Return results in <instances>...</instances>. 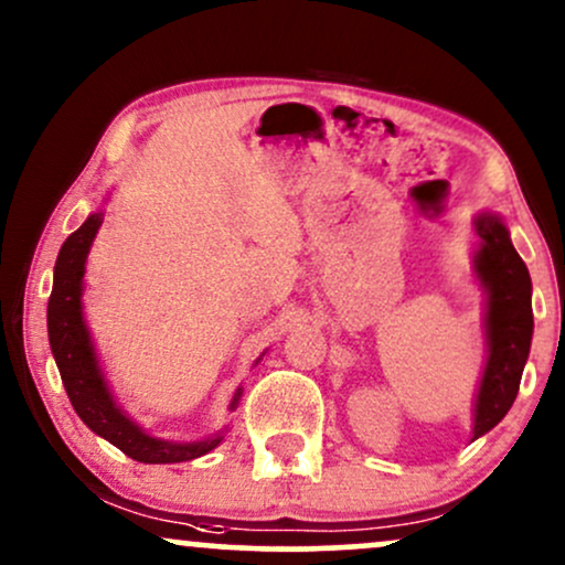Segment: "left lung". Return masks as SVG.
<instances>
[{
  "label": "left lung",
  "instance_id": "1",
  "mask_svg": "<svg viewBox=\"0 0 565 565\" xmlns=\"http://www.w3.org/2000/svg\"><path fill=\"white\" fill-rule=\"evenodd\" d=\"M478 276L489 289V361L476 404L472 438L483 436L510 412L526 366L534 313H531V276L526 263L510 244V233L494 215L478 217Z\"/></svg>",
  "mask_w": 565,
  "mask_h": 565
}]
</instances>
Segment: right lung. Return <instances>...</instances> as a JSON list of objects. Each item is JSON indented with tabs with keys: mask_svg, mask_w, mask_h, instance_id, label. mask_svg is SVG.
Instances as JSON below:
<instances>
[{
	"mask_svg": "<svg viewBox=\"0 0 565 565\" xmlns=\"http://www.w3.org/2000/svg\"><path fill=\"white\" fill-rule=\"evenodd\" d=\"M103 215H89L79 231H74L63 242L61 255L55 263V284L47 305V332L50 348H53L55 364L61 369V380L66 385L71 406L82 417V423L95 430L97 436L111 440L116 449L127 457L146 465H174L196 459L201 454L212 451L220 438H206L199 444H167V440L151 438L132 425L114 404L106 382H103L100 366H97L93 342L82 319V276L84 260H87L89 244H93ZM233 398L231 406H236Z\"/></svg>",
	"mask_w": 565,
	"mask_h": 565,
	"instance_id": "add662e5",
	"label": "right lung"
}]
</instances>
